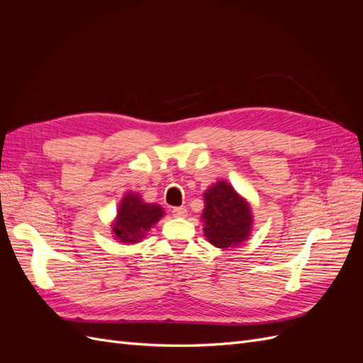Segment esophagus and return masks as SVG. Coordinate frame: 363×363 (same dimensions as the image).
I'll list each match as a JSON object with an SVG mask.
<instances>
[{
	"label": "esophagus",
	"instance_id": "34e87169",
	"mask_svg": "<svg viewBox=\"0 0 363 363\" xmlns=\"http://www.w3.org/2000/svg\"><path fill=\"white\" fill-rule=\"evenodd\" d=\"M172 215L177 216V218H184L188 215V211H186V207H172Z\"/></svg>",
	"mask_w": 363,
	"mask_h": 363
}]
</instances>
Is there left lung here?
I'll return each mask as SVG.
<instances>
[{
    "mask_svg": "<svg viewBox=\"0 0 363 363\" xmlns=\"http://www.w3.org/2000/svg\"><path fill=\"white\" fill-rule=\"evenodd\" d=\"M204 233L208 242L218 248L235 247L242 242L251 230L248 203L225 182H218L204 194Z\"/></svg>",
    "mask_w": 363,
    "mask_h": 363,
    "instance_id": "1",
    "label": "left lung"
}]
</instances>
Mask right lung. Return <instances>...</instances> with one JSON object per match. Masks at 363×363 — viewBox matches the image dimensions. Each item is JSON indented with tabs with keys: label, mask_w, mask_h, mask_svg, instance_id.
Segmentation results:
<instances>
[{
	"label": "right lung",
	"mask_w": 363,
	"mask_h": 363,
	"mask_svg": "<svg viewBox=\"0 0 363 363\" xmlns=\"http://www.w3.org/2000/svg\"><path fill=\"white\" fill-rule=\"evenodd\" d=\"M162 216L163 208L160 206L144 203L138 194H128L118 208L113 233L121 242H139Z\"/></svg>",
	"instance_id": "right-lung-1"
}]
</instances>
